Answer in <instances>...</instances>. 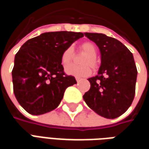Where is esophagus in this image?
Returning a JSON list of instances; mask_svg holds the SVG:
<instances>
[{
	"label": "esophagus",
	"instance_id": "1",
	"mask_svg": "<svg viewBox=\"0 0 149 149\" xmlns=\"http://www.w3.org/2000/svg\"><path fill=\"white\" fill-rule=\"evenodd\" d=\"M76 81H77V82H80V81H81V79H80V78H76Z\"/></svg>",
	"mask_w": 149,
	"mask_h": 149
}]
</instances>
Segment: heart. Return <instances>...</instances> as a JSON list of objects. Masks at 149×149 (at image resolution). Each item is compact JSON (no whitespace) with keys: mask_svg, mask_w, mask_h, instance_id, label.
Segmentation results:
<instances>
[{"mask_svg":"<svg viewBox=\"0 0 149 149\" xmlns=\"http://www.w3.org/2000/svg\"><path fill=\"white\" fill-rule=\"evenodd\" d=\"M81 48L82 51L87 53V56L81 61V64L84 65L78 66L75 65H69L65 68V72L68 75L76 77H87L92 73V70L88 65H90L93 69L97 68L98 64L96 57L98 53V49L97 46L92 42L83 43ZM73 56H74V49L72 46H68V48H66L64 50L61 56V61L62 65L64 66L68 65L72 61Z\"/></svg>","mask_w":149,"mask_h":149,"instance_id":"1","label":"heart"}]
</instances>
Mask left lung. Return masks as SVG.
Wrapping results in <instances>:
<instances>
[{"instance_id":"1","label":"left lung","mask_w":149,"mask_h":149,"mask_svg":"<svg viewBox=\"0 0 149 149\" xmlns=\"http://www.w3.org/2000/svg\"><path fill=\"white\" fill-rule=\"evenodd\" d=\"M84 35L98 46L101 64L98 74L88 79L90 89L83 98L98 115L116 118L127 111L134 99L137 70L133 55L115 38L102 33Z\"/></svg>"}]
</instances>
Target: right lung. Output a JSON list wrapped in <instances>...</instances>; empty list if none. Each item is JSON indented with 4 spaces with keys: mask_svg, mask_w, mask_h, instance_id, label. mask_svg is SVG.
I'll return each mask as SVG.
<instances>
[{
    "mask_svg": "<svg viewBox=\"0 0 149 149\" xmlns=\"http://www.w3.org/2000/svg\"><path fill=\"white\" fill-rule=\"evenodd\" d=\"M82 33L49 32L29 40L15 56L12 71L13 93L25 111L41 115L55 109L65 89L77 83L67 76L61 61L62 52Z\"/></svg>",
    "mask_w": 149,
    "mask_h": 149,
    "instance_id": "1",
    "label": "right lung"
}]
</instances>
